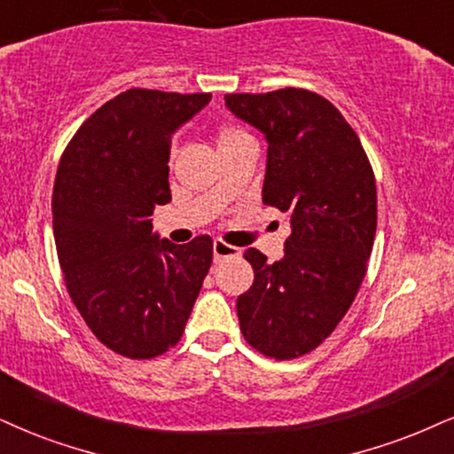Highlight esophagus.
<instances>
[{"instance_id":"1","label":"esophagus","mask_w":454,"mask_h":454,"mask_svg":"<svg viewBox=\"0 0 454 454\" xmlns=\"http://www.w3.org/2000/svg\"><path fill=\"white\" fill-rule=\"evenodd\" d=\"M240 251L237 247L223 243V240H215L214 243V260L215 262H222V260H228V257H237Z\"/></svg>"}]
</instances>
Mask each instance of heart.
<instances>
[{"label":"heart","instance_id":"b5f03b06","mask_svg":"<svg viewBox=\"0 0 454 454\" xmlns=\"http://www.w3.org/2000/svg\"><path fill=\"white\" fill-rule=\"evenodd\" d=\"M243 136H247V131L243 128H239V125H222V128L217 129V146L226 145V142H232Z\"/></svg>","mask_w":454,"mask_h":454}]
</instances>
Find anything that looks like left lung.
<instances>
[{"label":"left lung","instance_id":"obj_1","mask_svg":"<svg viewBox=\"0 0 454 454\" xmlns=\"http://www.w3.org/2000/svg\"><path fill=\"white\" fill-rule=\"evenodd\" d=\"M226 106L266 134L262 200L291 223L280 262L245 251L255 278L237 300L240 333L268 358L294 360L335 331L363 285L377 231L375 174L352 125L317 91L226 94Z\"/></svg>","mask_w":454,"mask_h":454}]
</instances>
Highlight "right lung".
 <instances>
[{
    "mask_svg": "<svg viewBox=\"0 0 454 454\" xmlns=\"http://www.w3.org/2000/svg\"><path fill=\"white\" fill-rule=\"evenodd\" d=\"M211 94L131 88L74 131L51 194L56 254L85 325L114 354L174 348L214 262V240H159L151 215L171 200V136Z\"/></svg>",
    "mask_w": 454,
    "mask_h": 454,
    "instance_id": "add662e5",
    "label": "right lung"
}]
</instances>
